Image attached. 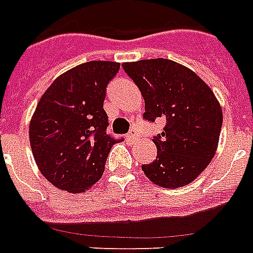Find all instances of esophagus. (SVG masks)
<instances>
[{
    "mask_svg": "<svg viewBox=\"0 0 253 253\" xmlns=\"http://www.w3.org/2000/svg\"><path fill=\"white\" fill-rule=\"evenodd\" d=\"M135 138H136V131H135L134 128H132V130H131L130 132H128V134L126 135V139H127V140H128V142H132V140H134Z\"/></svg>",
    "mask_w": 253,
    "mask_h": 253,
    "instance_id": "obj_1",
    "label": "esophagus"
}]
</instances>
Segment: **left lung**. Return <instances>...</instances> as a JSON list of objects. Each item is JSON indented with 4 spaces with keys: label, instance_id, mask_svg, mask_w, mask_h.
<instances>
[{
    "label": "left lung",
    "instance_id": "left-lung-1",
    "mask_svg": "<svg viewBox=\"0 0 253 253\" xmlns=\"http://www.w3.org/2000/svg\"><path fill=\"white\" fill-rule=\"evenodd\" d=\"M142 91L146 113L155 122L166 119L155 136L158 156L142 166L154 184L176 189L194 181L215 155L222 128V109L212 90L192 69L168 59L122 64Z\"/></svg>",
    "mask_w": 253,
    "mask_h": 253
}]
</instances>
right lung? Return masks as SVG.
<instances>
[{"mask_svg":"<svg viewBox=\"0 0 253 253\" xmlns=\"http://www.w3.org/2000/svg\"><path fill=\"white\" fill-rule=\"evenodd\" d=\"M119 63L87 61L69 69L42 95L30 122V144L41 173L56 188L83 193L101 178L111 147L106 86Z\"/></svg>","mask_w":253,"mask_h":253,"instance_id":"add662e5","label":"right lung"}]
</instances>
